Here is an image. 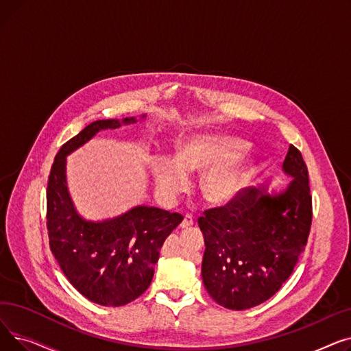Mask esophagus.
Returning <instances> with one entry per match:
<instances>
[{"instance_id":"obj_1","label":"esophagus","mask_w":351,"mask_h":351,"mask_svg":"<svg viewBox=\"0 0 351 351\" xmlns=\"http://www.w3.org/2000/svg\"><path fill=\"white\" fill-rule=\"evenodd\" d=\"M193 223H195L193 217L191 215H185V217H183L182 223H180V229H189L191 226H193Z\"/></svg>"}]
</instances>
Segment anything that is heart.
<instances>
[{"instance_id": "heart-1", "label": "heart", "mask_w": 351, "mask_h": 351, "mask_svg": "<svg viewBox=\"0 0 351 351\" xmlns=\"http://www.w3.org/2000/svg\"><path fill=\"white\" fill-rule=\"evenodd\" d=\"M245 139L205 132L192 135L178 145V155H155L151 172L158 193L173 200L189 186V173H202L199 191L209 205H226L246 186L254 172V159L243 152Z\"/></svg>"}]
</instances>
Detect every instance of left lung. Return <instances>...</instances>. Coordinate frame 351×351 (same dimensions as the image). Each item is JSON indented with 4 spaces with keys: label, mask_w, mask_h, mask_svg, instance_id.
<instances>
[{
    "label": "left lung",
    "mask_w": 351,
    "mask_h": 351,
    "mask_svg": "<svg viewBox=\"0 0 351 351\" xmlns=\"http://www.w3.org/2000/svg\"><path fill=\"white\" fill-rule=\"evenodd\" d=\"M282 171L291 179L286 188H247L197 220L206 246L202 279L210 298L226 308L246 310L270 299L304 250L311 196L307 166L293 145Z\"/></svg>",
    "instance_id": "1"
}]
</instances>
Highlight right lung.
I'll return each instance as SVG.
<instances>
[{
  "label": "right lung",
  "mask_w": 351,
  "mask_h": 351,
  "mask_svg": "<svg viewBox=\"0 0 351 351\" xmlns=\"http://www.w3.org/2000/svg\"><path fill=\"white\" fill-rule=\"evenodd\" d=\"M136 122L131 117L89 123L62 145L48 179L47 228L51 252L69 283L101 306H125L149 287L165 239L183 220L179 213L145 205L110 219L88 220L73 205L66 182V156L105 129Z\"/></svg>",
  "instance_id": "right-lung-1"
}]
</instances>
